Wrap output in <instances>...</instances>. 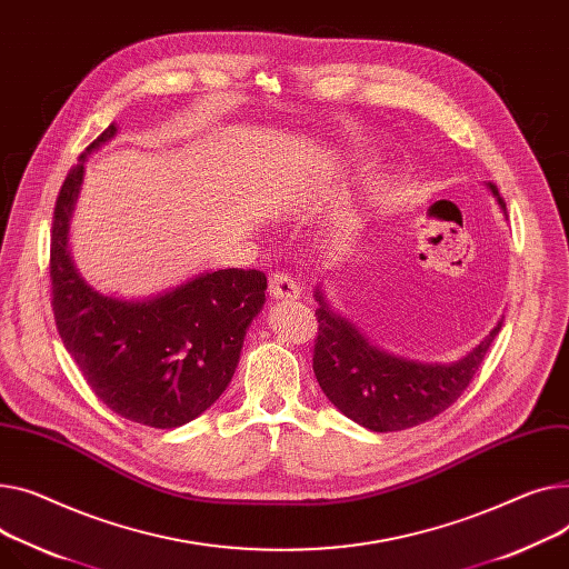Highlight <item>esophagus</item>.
I'll use <instances>...</instances> for the list:
<instances>
[{
	"label": "esophagus",
	"instance_id": "obj_1",
	"mask_svg": "<svg viewBox=\"0 0 569 569\" xmlns=\"http://www.w3.org/2000/svg\"><path fill=\"white\" fill-rule=\"evenodd\" d=\"M270 295L274 299H297L301 295V288L297 281L283 272H277L270 277Z\"/></svg>",
	"mask_w": 569,
	"mask_h": 569
}]
</instances>
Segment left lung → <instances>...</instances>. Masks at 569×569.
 Listing matches in <instances>:
<instances>
[{
    "instance_id": "8db88e82",
    "label": "left lung",
    "mask_w": 569,
    "mask_h": 569,
    "mask_svg": "<svg viewBox=\"0 0 569 569\" xmlns=\"http://www.w3.org/2000/svg\"><path fill=\"white\" fill-rule=\"evenodd\" d=\"M506 212L499 189L487 182ZM313 372L325 396L355 423L372 432H398L421 426L456 402L473 380L503 320L462 359L421 363L389 355L343 316L329 309L320 288Z\"/></svg>"
}]
</instances>
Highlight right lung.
Returning <instances> with one entry per match:
<instances>
[{"instance_id":"1","label":"right lung","mask_w":569,"mask_h":569,"mask_svg":"<svg viewBox=\"0 0 569 569\" xmlns=\"http://www.w3.org/2000/svg\"><path fill=\"white\" fill-rule=\"evenodd\" d=\"M113 134L111 123L70 169L57 197L50 244L54 322L87 385L111 411L150 428H180L229 387L268 279L233 268L197 274L146 299L93 290L70 260L68 231L84 162Z\"/></svg>"}]
</instances>
